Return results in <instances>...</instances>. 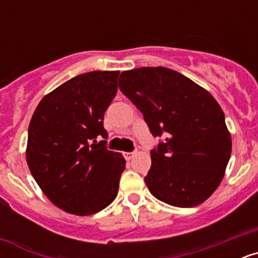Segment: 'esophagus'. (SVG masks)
<instances>
[{"label":"esophagus","mask_w":258,"mask_h":258,"mask_svg":"<svg viewBox=\"0 0 258 258\" xmlns=\"http://www.w3.org/2000/svg\"><path fill=\"white\" fill-rule=\"evenodd\" d=\"M134 155H136V152H124V157L126 159V160H131V159H133Z\"/></svg>","instance_id":"obj_1"}]
</instances>
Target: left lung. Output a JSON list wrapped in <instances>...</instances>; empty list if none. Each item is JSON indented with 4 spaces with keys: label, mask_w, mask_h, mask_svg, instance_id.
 <instances>
[{
    "label": "left lung",
    "mask_w": 258,
    "mask_h": 258,
    "mask_svg": "<svg viewBox=\"0 0 258 258\" xmlns=\"http://www.w3.org/2000/svg\"><path fill=\"white\" fill-rule=\"evenodd\" d=\"M118 88L143 113L155 137L145 177L156 199L179 208L206 202L222 181L231 155L225 115L211 93L177 71L142 67L124 71Z\"/></svg>",
    "instance_id": "8db88e82"
}]
</instances>
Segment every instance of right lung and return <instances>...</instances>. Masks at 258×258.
Masks as SVG:
<instances>
[{"instance_id":"add662e5","label":"right lung","mask_w":258,"mask_h":258,"mask_svg":"<svg viewBox=\"0 0 258 258\" xmlns=\"http://www.w3.org/2000/svg\"><path fill=\"white\" fill-rule=\"evenodd\" d=\"M118 74L93 71L68 80L41 99L29 122V170L47 199L67 213L90 216L117 195L126 161L97 138H107L104 112L117 93Z\"/></svg>"}]
</instances>
